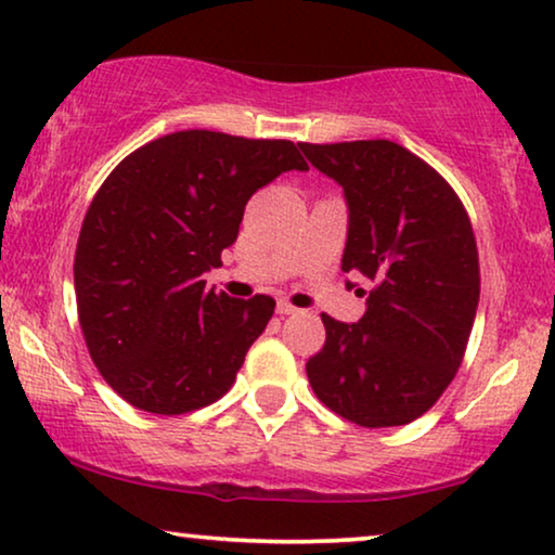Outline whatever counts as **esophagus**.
I'll use <instances>...</instances> for the list:
<instances>
[{
	"label": "esophagus",
	"mask_w": 555,
	"mask_h": 555,
	"mask_svg": "<svg viewBox=\"0 0 555 555\" xmlns=\"http://www.w3.org/2000/svg\"><path fill=\"white\" fill-rule=\"evenodd\" d=\"M295 310H298V308L291 306V302H287V300H278V313L280 315H291V313H295Z\"/></svg>",
	"instance_id": "obj_1"
}]
</instances>
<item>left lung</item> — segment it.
<instances>
[{"label": "left lung", "instance_id": "8db88e82", "mask_svg": "<svg viewBox=\"0 0 555 555\" xmlns=\"http://www.w3.org/2000/svg\"><path fill=\"white\" fill-rule=\"evenodd\" d=\"M298 146L344 186L340 268L374 285L359 323L321 315L325 344L306 363L308 382L359 427H401L437 404L465 359L480 302L467 209L442 173L393 141Z\"/></svg>", "mask_w": 555, "mask_h": 555}]
</instances>
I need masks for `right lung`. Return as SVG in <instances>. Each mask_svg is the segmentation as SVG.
Segmentation results:
<instances>
[{
	"mask_svg": "<svg viewBox=\"0 0 555 555\" xmlns=\"http://www.w3.org/2000/svg\"><path fill=\"white\" fill-rule=\"evenodd\" d=\"M291 169H308L293 141L194 128L135 149L98 189L75 300L90 359L128 404L177 416L232 389L275 300L215 293L204 272L237 240L249 196Z\"/></svg>",
	"mask_w": 555,
	"mask_h": 555,
	"instance_id": "obj_1",
	"label": "right lung"
}]
</instances>
